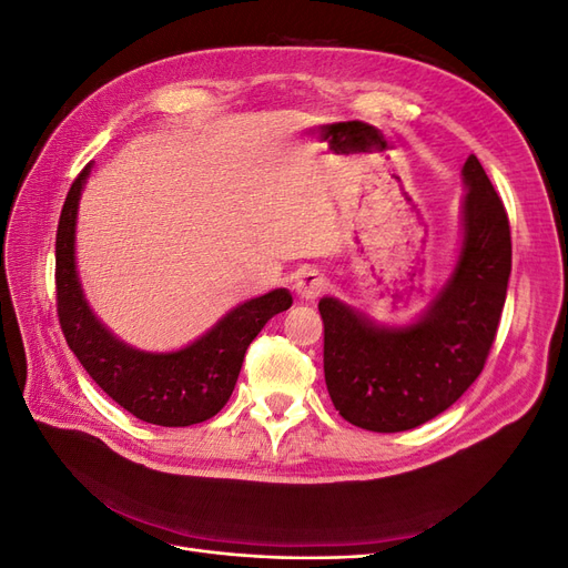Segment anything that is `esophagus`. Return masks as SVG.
<instances>
[{
  "label": "esophagus",
  "mask_w": 568,
  "mask_h": 568,
  "mask_svg": "<svg viewBox=\"0 0 568 568\" xmlns=\"http://www.w3.org/2000/svg\"><path fill=\"white\" fill-rule=\"evenodd\" d=\"M294 288L303 301H315L326 288V280H324V274L317 270H303L296 277Z\"/></svg>",
  "instance_id": "1"
}]
</instances>
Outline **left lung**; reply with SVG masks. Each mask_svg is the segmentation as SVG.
Listing matches in <instances>:
<instances>
[{"label":"left lung","mask_w":568,"mask_h":568,"mask_svg":"<svg viewBox=\"0 0 568 568\" xmlns=\"http://www.w3.org/2000/svg\"><path fill=\"white\" fill-rule=\"evenodd\" d=\"M462 246L450 280L409 324L388 326L326 296L324 382L338 415L367 432L398 434L438 417L486 365L507 298V211L484 165L462 168Z\"/></svg>","instance_id":"obj_1"}]
</instances>
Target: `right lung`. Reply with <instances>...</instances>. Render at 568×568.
Segmentation results:
<instances>
[{
    "label": "right lung",
    "mask_w": 568,
    "mask_h": 568,
    "mask_svg": "<svg viewBox=\"0 0 568 568\" xmlns=\"http://www.w3.org/2000/svg\"><path fill=\"white\" fill-rule=\"evenodd\" d=\"M88 175L90 165L71 184L57 230V311L68 346L97 386L136 419L192 426L215 417L230 400L251 341L294 298L286 288L251 298L173 353H146L118 341L94 317L75 270L78 201Z\"/></svg>",
    "instance_id": "add662e5"
}]
</instances>
